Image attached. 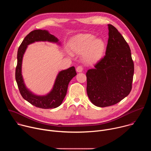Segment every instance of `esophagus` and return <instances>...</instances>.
I'll return each mask as SVG.
<instances>
[{
    "mask_svg": "<svg viewBox=\"0 0 151 151\" xmlns=\"http://www.w3.org/2000/svg\"><path fill=\"white\" fill-rule=\"evenodd\" d=\"M82 70H83V68L81 66H78L76 68V71L78 72H79H79H82Z\"/></svg>",
    "mask_w": 151,
    "mask_h": 151,
    "instance_id": "obj_1",
    "label": "esophagus"
}]
</instances>
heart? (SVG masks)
I'll return each mask as SVG.
<instances>
[{
    "label": "heart",
    "mask_w": 151,
    "mask_h": 151,
    "mask_svg": "<svg viewBox=\"0 0 151 151\" xmlns=\"http://www.w3.org/2000/svg\"><path fill=\"white\" fill-rule=\"evenodd\" d=\"M106 49L104 41L95 36L85 33L74 36L69 42L70 52L68 54H82L83 62L87 65H93L99 62L103 57Z\"/></svg>",
    "instance_id": "heart-1"
}]
</instances>
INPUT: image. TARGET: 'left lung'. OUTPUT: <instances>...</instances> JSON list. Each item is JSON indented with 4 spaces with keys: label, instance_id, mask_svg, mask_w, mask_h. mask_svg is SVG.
<instances>
[{
    "label": "left lung",
    "instance_id": "obj_1",
    "mask_svg": "<svg viewBox=\"0 0 151 151\" xmlns=\"http://www.w3.org/2000/svg\"><path fill=\"white\" fill-rule=\"evenodd\" d=\"M108 29L106 55L86 73L88 96L100 107L114 105L130 94L134 75L130 47L114 26L108 24Z\"/></svg>",
    "mask_w": 151,
    "mask_h": 151
}]
</instances>
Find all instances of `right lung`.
I'll list each match as a JSON object with an SVG mask.
<instances>
[{"label": "right lung", "instance_id": "1", "mask_svg": "<svg viewBox=\"0 0 151 151\" xmlns=\"http://www.w3.org/2000/svg\"><path fill=\"white\" fill-rule=\"evenodd\" d=\"M48 41L60 45L59 40L45 30H35L29 33L19 47L17 52V65L15 69V79L21 95L32 105L42 109H53L58 107L65 97L69 82L76 75L74 66L60 71L57 76L51 91L45 96L34 94L24 83L21 72L23 55L27 46L35 42Z\"/></svg>", "mask_w": 151, "mask_h": 151}]
</instances>
